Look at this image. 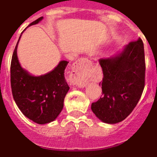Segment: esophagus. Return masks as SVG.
Here are the masks:
<instances>
[{
  "label": "esophagus",
  "instance_id": "1",
  "mask_svg": "<svg viewBox=\"0 0 157 157\" xmlns=\"http://www.w3.org/2000/svg\"><path fill=\"white\" fill-rule=\"evenodd\" d=\"M90 63V61L87 58H81L73 65V70L69 76L71 84L77 86L83 87L86 83L87 65Z\"/></svg>",
  "mask_w": 157,
  "mask_h": 157
}]
</instances>
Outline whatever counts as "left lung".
Returning <instances> with one entry per match:
<instances>
[{
    "instance_id": "1",
    "label": "left lung",
    "mask_w": 157,
    "mask_h": 157,
    "mask_svg": "<svg viewBox=\"0 0 157 157\" xmlns=\"http://www.w3.org/2000/svg\"><path fill=\"white\" fill-rule=\"evenodd\" d=\"M99 64L103 73V92L91 108L103 122L118 123L133 111L144 90L145 60L142 40L139 38L132 41L121 54L100 59Z\"/></svg>"
}]
</instances>
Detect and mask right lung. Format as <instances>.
<instances>
[{
    "label": "right lung",
    "instance_id": "right-lung-1",
    "mask_svg": "<svg viewBox=\"0 0 157 157\" xmlns=\"http://www.w3.org/2000/svg\"><path fill=\"white\" fill-rule=\"evenodd\" d=\"M43 18L42 16L37 19L29 26L38 24ZM19 40L13 51L10 67L13 99L21 112L33 122L38 124L53 122L62 111L64 99L69 89L65 79V69L69 62L62 61L50 73L33 77L19 63L16 52Z\"/></svg>",
    "mask_w": 157,
    "mask_h": 157
}]
</instances>
